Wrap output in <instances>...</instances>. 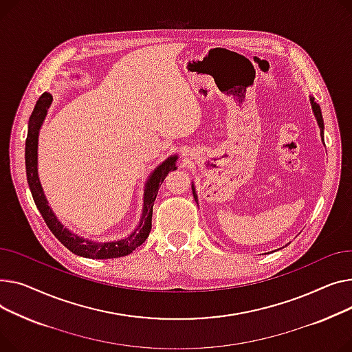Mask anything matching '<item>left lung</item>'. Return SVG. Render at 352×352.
<instances>
[{"label": "left lung", "mask_w": 352, "mask_h": 352, "mask_svg": "<svg viewBox=\"0 0 352 352\" xmlns=\"http://www.w3.org/2000/svg\"><path fill=\"white\" fill-rule=\"evenodd\" d=\"M309 103H311V109H313V113L316 116V120L318 123V128H320V135H321V140L324 142V120H322V113H321V108L317 102H314V98L311 96L309 98ZM325 144V143H324ZM192 190H193V197L197 203V195H196V190H195V184L192 183Z\"/></svg>", "instance_id": "1"}]
</instances>
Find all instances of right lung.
I'll list each match as a JSON object with an SVG mask.
<instances>
[{
	"label": "right lung",
	"instance_id": "obj_1",
	"mask_svg": "<svg viewBox=\"0 0 352 352\" xmlns=\"http://www.w3.org/2000/svg\"><path fill=\"white\" fill-rule=\"evenodd\" d=\"M52 103V95L44 92L39 96L35 103V108L30 116L28 122V135L25 140V168H27V180L30 184V190L32 193L34 201L39 213L43 214L47 226L52 234L64 244L68 250L74 254L87 257V258H118L131 254L136 247L144 243L148 239L151 229H152V213H153V203L157 196V190L160 184L163 183L164 177L169 175V172L176 170V162L177 155L169 156L166 160H163L160 164L153 169L149 175L146 183H144L143 190V209L139 224L135 227L133 232L123 239L112 240V241H94L78 236L68 230L67 227L62 224L52 209L50 208L48 200L44 195V189L41 186L39 176H38V138L41 126L47 118L48 109Z\"/></svg>",
	"mask_w": 352,
	"mask_h": 352
}]
</instances>
